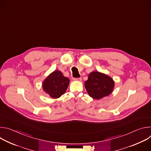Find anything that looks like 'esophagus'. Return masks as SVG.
Returning a JSON list of instances; mask_svg holds the SVG:
<instances>
[{"label": "esophagus", "instance_id": "1", "mask_svg": "<svg viewBox=\"0 0 151 151\" xmlns=\"http://www.w3.org/2000/svg\"><path fill=\"white\" fill-rule=\"evenodd\" d=\"M73 80H75V81H82V78H73Z\"/></svg>", "mask_w": 151, "mask_h": 151}]
</instances>
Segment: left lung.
Wrapping results in <instances>:
<instances>
[{"mask_svg": "<svg viewBox=\"0 0 151 151\" xmlns=\"http://www.w3.org/2000/svg\"><path fill=\"white\" fill-rule=\"evenodd\" d=\"M114 85L112 78L97 71L90 73L88 80L85 82V87L89 96L97 100L111 94Z\"/></svg>", "mask_w": 151, "mask_h": 151, "instance_id": "8db88e82", "label": "left lung"}]
</instances>
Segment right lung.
I'll return each mask as SVG.
<instances>
[{"label":"right lung","instance_id":"1","mask_svg":"<svg viewBox=\"0 0 151 151\" xmlns=\"http://www.w3.org/2000/svg\"><path fill=\"white\" fill-rule=\"evenodd\" d=\"M70 80L64 76L62 72L55 70L44 81L42 88L52 99H57L65 93Z\"/></svg>","mask_w":151,"mask_h":151}]
</instances>
